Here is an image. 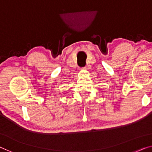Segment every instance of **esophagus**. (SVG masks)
<instances>
[{
	"instance_id": "obj_1",
	"label": "esophagus",
	"mask_w": 152,
	"mask_h": 152,
	"mask_svg": "<svg viewBox=\"0 0 152 152\" xmlns=\"http://www.w3.org/2000/svg\"><path fill=\"white\" fill-rule=\"evenodd\" d=\"M82 70H87V67H82V68H80Z\"/></svg>"
}]
</instances>
